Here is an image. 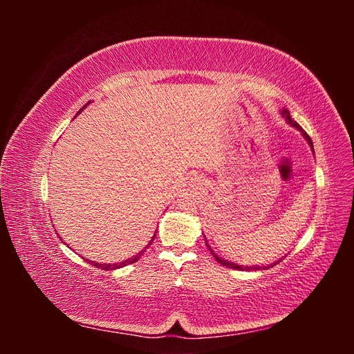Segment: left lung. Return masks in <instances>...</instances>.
<instances>
[{
  "mask_svg": "<svg viewBox=\"0 0 354 354\" xmlns=\"http://www.w3.org/2000/svg\"><path fill=\"white\" fill-rule=\"evenodd\" d=\"M282 115L286 118V121L289 122V124H291L292 127H295L297 128V130H299V131H303L301 130V127H299L298 125V122H295L294 120H292V118H291V115H289V112L286 111V109H283L282 111ZM303 136L307 138V140H308V143H310V146H312L313 147V143H312V138H310L308 137V134L307 133H304L303 131ZM211 250V248H209ZM212 252V251H211ZM214 254V252H212ZM214 257H216V260L221 264V266H226V267H230V269H236V270H251V269H261V267H242V266H238V264H233V263H229V261H226V260H223V259H220V257L218 255H216V254H214ZM276 263H273V266H274ZM273 266H267V267H263V269H269V267H273Z\"/></svg>",
  "mask_w": 354,
  "mask_h": 354,
  "instance_id": "obj_1",
  "label": "left lung"
}]
</instances>
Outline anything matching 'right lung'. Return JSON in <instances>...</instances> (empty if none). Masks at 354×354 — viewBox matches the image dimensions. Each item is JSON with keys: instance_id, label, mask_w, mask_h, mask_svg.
<instances>
[{"instance_id": "add662e5", "label": "right lung", "mask_w": 354, "mask_h": 354, "mask_svg": "<svg viewBox=\"0 0 354 354\" xmlns=\"http://www.w3.org/2000/svg\"><path fill=\"white\" fill-rule=\"evenodd\" d=\"M88 104V103H87ZM85 108V106H84ZM82 108V109H84ZM81 109V111H82ZM156 236V234H153V238ZM153 241V239H152ZM152 241L149 242V245L152 243ZM147 245V246H149ZM145 251H142V252H138V255H136V257H133V259H128V260H125V261H122V263H116V264H99V263H93V261H90V263H93V266H95V267H99V269H103V270H115V269H120V267H124V266H127V264H133V263H136L138 259H140L142 257V254H143Z\"/></svg>"}]
</instances>
